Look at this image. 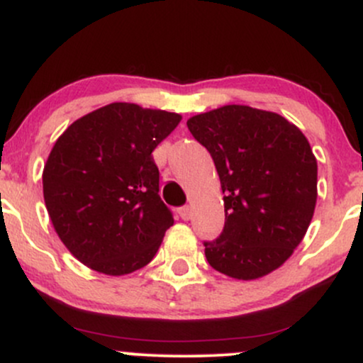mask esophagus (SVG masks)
Returning <instances> with one entry per match:
<instances>
[{
	"instance_id": "34e87169",
	"label": "esophagus",
	"mask_w": 363,
	"mask_h": 363,
	"mask_svg": "<svg viewBox=\"0 0 363 363\" xmlns=\"http://www.w3.org/2000/svg\"><path fill=\"white\" fill-rule=\"evenodd\" d=\"M179 215H181L182 220H189L191 215H193V210H191L189 206H182L181 210H179Z\"/></svg>"
}]
</instances>
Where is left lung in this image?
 <instances>
[{"label": "left lung", "instance_id": "8db88e82", "mask_svg": "<svg viewBox=\"0 0 363 363\" xmlns=\"http://www.w3.org/2000/svg\"><path fill=\"white\" fill-rule=\"evenodd\" d=\"M222 184L225 227L205 256L216 272L256 280L302 242L318 201V160L303 133L272 111L230 106L187 119Z\"/></svg>", "mask_w": 363, "mask_h": 363}]
</instances>
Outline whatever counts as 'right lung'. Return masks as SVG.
<instances>
[{
	"mask_svg": "<svg viewBox=\"0 0 363 363\" xmlns=\"http://www.w3.org/2000/svg\"><path fill=\"white\" fill-rule=\"evenodd\" d=\"M181 119L114 102L74 121L54 143L43 172L45 208L61 242L94 272L143 268L174 225L152 152Z\"/></svg>",
	"mask_w": 363,
	"mask_h": 363,
	"instance_id": "add662e5",
	"label": "right lung"
}]
</instances>
